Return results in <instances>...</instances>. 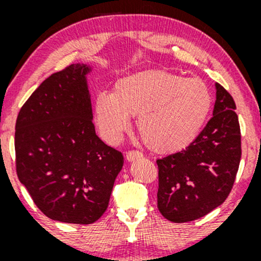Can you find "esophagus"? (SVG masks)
I'll return each mask as SVG.
<instances>
[{"label":"esophagus","instance_id":"obj_1","mask_svg":"<svg viewBox=\"0 0 261 261\" xmlns=\"http://www.w3.org/2000/svg\"><path fill=\"white\" fill-rule=\"evenodd\" d=\"M143 157V154L139 151H128L126 152V158L128 162H133L135 160H139V158Z\"/></svg>","mask_w":261,"mask_h":261}]
</instances>
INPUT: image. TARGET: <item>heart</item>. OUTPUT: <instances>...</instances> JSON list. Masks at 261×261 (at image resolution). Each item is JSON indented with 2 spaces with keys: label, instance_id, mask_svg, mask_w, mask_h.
Here are the masks:
<instances>
[{
  "label": "heart",
  "instance_id": "obj_1",
  "mask_svg": "<svg viewBox=\"0 0 261 261\" xmlns=\"http://www.w3.org/2000/svg\"><path fill=\"white\" fill-rule=\"evenodd\" d=\"M211 106V93L202 81L145 71L119 80L113 93H98L93 115L100 136L110 145L128 130V116H136L137 131L147 147L172 153L196 139Z\"/></svg>",
  "mask_w": 261,
  "mask_h": 261
}]
</instances>
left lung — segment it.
<instances>
[{
	"label": "left lung",
	"mask_w": 261,
	"mask_h": 261,
	"mask_svg": "<svg viewBox=\"0 0 261 261\" xmlns=\"http://www.w3.org/2000/svg\"><path fill=\"white\" fill-rule=\"evenodd\" d=\"M212 118L187 148L157 160L158 210L168 221L189 222L224 202L241 162V128L236 103L215 83Z\"/></svg>",
	"instance_id": "1"
}]
</instances>
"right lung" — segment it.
<instances>
[{"instance_id":"right-lung-1","label":"right lung","mask_w":261,"mask_h":261,"mask_svg":"<svg viewBox=\"0 0 261 261\" xmlns=\"http://www.w3.org/2000/svg\"><path fill=\"white\" fill-rule=\"evenodd\" d=\"M91 72V65L74 64L51 74L16 122L18 179L45 216L65 223L99 220L124 166L121 152L95 134L87 83Z\"/></svg>"}]
</instances>
